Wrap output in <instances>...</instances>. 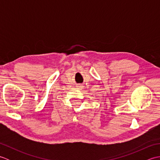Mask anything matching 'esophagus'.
I'll use <instances>...</instances> for the list:
<instances>
[{"instance_id":"obj_1","label":"esophagus","mask_w":160,"mask_h":160,"mask_svg":"<svg viewBox=\"0 0 160 160\" xmlns=\"http://www.w3.org/2000/svg\"><path fill=\"white\" fill-rule=\"evenodd\" d=\"M76 87L78 88V89H82L83 88H84V86L82 85V84H78V85L76 86Z\"/></svg>"}]
</instances>
